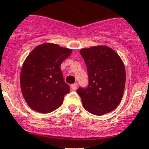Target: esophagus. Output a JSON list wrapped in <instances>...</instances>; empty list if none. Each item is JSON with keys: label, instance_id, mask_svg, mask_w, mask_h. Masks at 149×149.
Returning <instances> with one entry per match:
<instances>
[{"label": "esophagus", "instance_id": "34e87169", "mask_svg": "<svg viewBox=\"0 0 149 149\" xmlns=\"http://www.w3.org/2000/svg\"><path fill=\"white\" fill-rule=\"evenodd\" d=\"M71 88H72V90H77V83H74V84L71 85Z\"/></svg>", "mask_w": 149, "mask_h": 149}]
</instances>
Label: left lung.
<instances>
[{
  "instance_id": "8db88e82",
  "label": "left lung",
  "mask_w": 149,
  "mask_h": 149,
  "mask_svg": "<svg viewBox=\"0 0 149 149\" xmlns=\"http://www.w3.org/2000/svg\"><path fill=\"white\" fill-rule=\"evenodd\" d=\"M87 67L88 84L79 88L85 109L95 115H102L119 105L126 82L123 61L113 49L107 46H95L80 50Z\"/></svg>"
}]
</instances>
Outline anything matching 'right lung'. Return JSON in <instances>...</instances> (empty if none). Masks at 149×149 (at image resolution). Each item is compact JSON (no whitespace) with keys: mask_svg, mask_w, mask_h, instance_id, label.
Wrapping results in <instances>:
<instances>
[{"mask_svg":"<svg viewBox=\"0 0 149 149\" xmlns=\"http://www.w3.org/2000/svg\"><path fill=\"white\" fill-rule=\"evenodd\" d=\"M72 51L55 44L37 46L26 57L20 75L22 95L32 109L52 112L63 104L70 86L64 82L61 65Z\"/></svg>","mask_w":149,"mask_h":149,"instance_id":"add662e5","label":"right lung"}]
</instances>
